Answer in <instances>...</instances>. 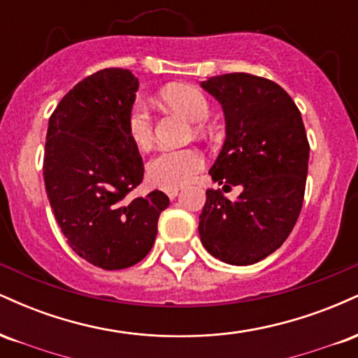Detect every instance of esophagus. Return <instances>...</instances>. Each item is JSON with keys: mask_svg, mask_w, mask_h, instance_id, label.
Returning <instances> with one entry per match:
<instances>
[{"mask_svg": "<svg viewBox=\"0 0 358 358\" xmlns=\"http://www.w3.org/2000/svg\"><path fill=\"white\" fill-rule=\"evenodd\" d=\"M166 195L170 196L171 200L176 199V195H178V188H176V190H166Z\"/></svg>", "mask_w": 358, "mask_h": 358, "instance_id": "esophagus-1", "label": "esophagus"}]
</instances>
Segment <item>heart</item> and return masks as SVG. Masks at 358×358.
Returning <instances> with one entry per match:
<instances>
[{
	"label": "heart",
	"instance_id": "obj_1",
	"mask_svg": "<svg viewBox=\"0 0 358 358\" xmlns=\"http://www.w3.org/2000/svg\"><path fill=\"white\" fill-rule=\"evenodd\" d=\"M162 102L168 109L182 114L188 121H205L210 113L207 97L192 85H170L162 92ZM126 131L138 150H150L155 141L153 119L143 101L131 106L126 117ZM203 168V156L196 150H165L150 159L146 175L151 183L165 190H176L195 178Z\"/></svg>",
	"mask_w": 358,
	"mask_h": 358
}]
</instances>
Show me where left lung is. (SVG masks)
<instances>
[{"label": "left lung", "mask_w": 358, "mask_h": 358, "mask_svg": "<svg viewBox=\"0 0 358 358\" xmlns=\"http://www.w3.org/2000/svg\"><path fill=\"white\" fill-rule=\"evenodd\" d=\"M200 85L225 117L224 146L208 173L224 187H242L234 202L208 188L200 241L222 262L254 264L281 248L301 212L310 158L301 113L281 85L250 73Z\"/></svg>", "instance_id": "1"}]
</instances>
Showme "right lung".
<instances>
[{"mask_svg": "<svg viewBox=\"0 0 358 358\" xmlns=\"http://www.w3.org/2000/svg\"><path fill=\"white\" fill-rule=\"evenodd\" d=\"M139 82L126 69H104L65 94L48 119L43 178L69 245L102 269H124L150 252L163 192L126 200L145 168L126 131Z\"/></svg>", "mask_w": 358, "mask_h": 358, "instance_id": "obj_1", "label": "right lung"}]
</instances>
